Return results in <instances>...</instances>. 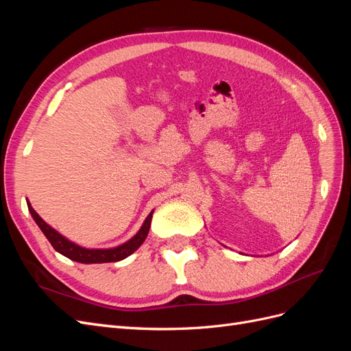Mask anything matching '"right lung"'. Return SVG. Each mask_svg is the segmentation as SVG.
<instances>
[{"mask_svg": "<svg viewBox=\"0 0 351 351\" xmlns=\"http://www.w3.org/2000/svg\"><path fill=\"white\" fill-rule=\"evenodd\" d=\"M29 210L32 217L36 221V224L39 226V228L44 232L45 237L49 240V243L52 244V247H54L57 252H60L61 254H64L66 258L71 259V261H76L80 263H104V262H117V261H121L124 258L129 256L134 250H137L141 247V244L145 241V239L147 237V232H149L151 228V221H152V214L154 210L151 212L147 218L145 219L142 228L139 230L137 234L129 240L127 243L121 244L119 247H114V249H84L77 246V244H74L71 241H69L67 239L62 237L61 234L51 228L47 222L42 219L35 209L30 206V204L27 205Z\"/></svg>", "mask_w": 351, "mask_h": 351, "instance_id": "1", "label": "right lung"}]
</instances>
